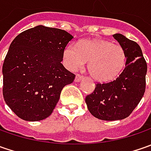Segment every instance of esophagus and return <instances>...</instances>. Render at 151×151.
<instances>
[{
    "label": "esophagus",
    "mask_w": 151,
    "mask_h": 151,
    "mask_svg": "<svg viewBox=\"0 0 151 151\" xmlns=\"http://www.w3.org/2000/svg\"><path fill=\"white\" fill-rule=\"evenodd\" d=\"M82 79H83V76H81V75H80V74H77V75L76 76V79H75V81H77V82H79V81H81Z\"/></svg>",
    "instance_id": "obj_1"
}]
</instances>
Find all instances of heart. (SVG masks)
<instances>
[{"instance_id":"obj_1","label":"heart","mask_w":151,"mask_h":151,"mask_svg":"<svg viewBox=\"0 0 151 151\" xmlns=\"http://www.w3.org/2000/svg\"><path fill=\"white\" fill-rule=\"evenodd\" d=\"M65 66L76 70L88 62L91 77L99 82H108L117 78L126 65V53L118 44L107 40H81L77 46L70 44L64 50Z\"/></svg>"}]
</instances>
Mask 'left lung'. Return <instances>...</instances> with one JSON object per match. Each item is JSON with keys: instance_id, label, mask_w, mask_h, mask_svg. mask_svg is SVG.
<instances>
[{"instance_id": "left-lung-1", "label": "left lung", "mask_w": 151, "mask_h": 151, "mask_svg": "<svg viewBox=\"0 0 151 151\" xmlns=\"http://www.w3.org/2000/svg\"><path fill=\"white\" fill-rule=\"evenodd\" d=\"M113 36L126 53L125 68L116 80L97 83L94 91L86 96L89 112L106 121L121 120L130 115L144 96L147 72L139 45L120 33Z\"/></svg>"}]
</instances>
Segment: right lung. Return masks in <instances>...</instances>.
I'll list each match as a JSON object with an SVG mask.
<instances>
[{
    "label": "right lung",
    "mask_w": 151,
    "mask_h": 151,
    "mask_svg": "<svg viewBox=\"0 0 151 151\" xmlns=\"http://www.w3.org/2000/svg\"><path fill=\"white\" fill-rule=\"evenodd\" d=\"M73 36L65 30L39 26L18 34L3 63V97L26 121L46 119L54 111L65 86L75 74L61 64Z\"/></svg>",
    "instance_id": "1"
}]
</instances>
